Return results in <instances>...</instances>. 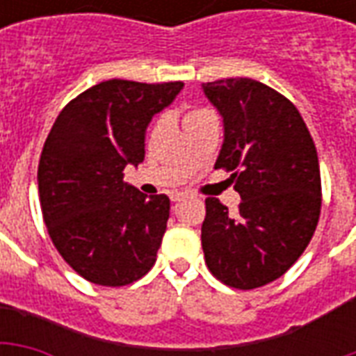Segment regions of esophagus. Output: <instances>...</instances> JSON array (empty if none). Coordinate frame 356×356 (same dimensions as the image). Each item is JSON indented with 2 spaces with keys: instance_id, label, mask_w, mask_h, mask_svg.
I'll return each mask as SVG.
<instances>
[{
  "instance_id": "esophagus-1",
  "label": "esophagus",
  "mask_w": 356,
  "mask_h": 356,
  "mask_svg": "<svg viewBox=\"0 0 356 356\" xmlns=\"http://www.w3.org/2000/svg\"><path fill=\"white\" fill-rule=\"evenodd\" d=\"M185 198H188V193H173L171 194V200L173 202H181V200H185Z\"/></svg>"
}]
</instances>
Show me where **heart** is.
Wrapping results in <instances>:
<instances>
[{
	"instance_id": "heart-1",
	"label": "heart",
	"mask_w": 356,
	"mask_h": 356,
	"mask_svg": "<svg viewBox=\"0 0 356 356\" xmlns=\"http://www.w3.org/2000/svg\"><path fill=\"white\" fill-rule=\"evenodd\" d=\"M206 112H208V110H193V112H188V114H186V118H185V124H186V122H191V120H194V118H198V116H202V114H206Z\"/></svg>"
}]
</instances>
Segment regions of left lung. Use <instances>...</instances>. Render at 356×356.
<instances>
[{"mask_svg": "<svg viewBox=\"0 0 356 356\" xmlns=\"http://www.w3.org/2000/svg\"><path fill=\"white\" fill-rule=\"evenodd\" d=\"M223 116L216 170L231 171L238 213L206 198L202 250L211 275L236 290L273 282L298 261L321 217L313 137L284 95L250 78L202 86Z\"/></svg>", "mask_w": 356, "mask_h": 356, "instance_id": "8db88e82", "label": "left lung"}]
</instances>
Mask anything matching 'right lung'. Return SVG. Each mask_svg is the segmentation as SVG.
<instances>
[{
	"instance_id": "right-lung-1",
	"label": "right lung",
	"mask_w": 356,
	"mask_h": 356,
	"mask_svg": "<svg viewBox=\"0 0 356 356\" xmlns=\"http://www.w3.org/2000/svg\"><path fill=\"white\" fill-rule=\"evenodd\" d=\"M183 81H101L60 110L43 145L38 188L43 221L70 267L99 286H125L156 261L170 219V198L124 181L125 165L145 160L154 114Z\"/></svg>"
}]
</instances>
